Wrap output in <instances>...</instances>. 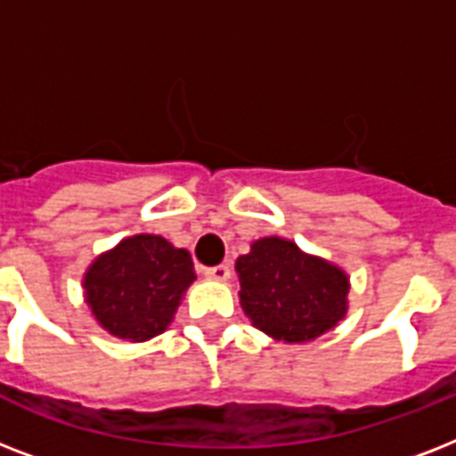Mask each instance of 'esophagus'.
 <instances>
[{"instance_id": "esophagus-1", "label": "esophagus", "mask_w": 456, "mask_h": 456, "mask_svg": "<svg viewBox=\"0 0 456 456\" xmlns=\"http://www.w3.org/2000/svg\"><path fill=\"white\" fill-rule=\"evenodd\" d=\"M229 274H232V272H229L227 265H215V267H208L206 270V277L215 279V281H227Z\"/></svg>"}]
</instances>
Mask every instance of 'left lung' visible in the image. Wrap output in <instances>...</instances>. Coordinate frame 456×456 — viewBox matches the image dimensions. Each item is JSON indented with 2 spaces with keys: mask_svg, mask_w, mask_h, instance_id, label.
I'll return each mask as SVG.
<instances>
[{
  "mask_svg": "<svg viewBox=\"0 0 456 456\" xmlns=\"http://www.w3.org/2000/svg\"><path fill=\"white\" fill-rule=\"evenodd\" d=\"M243 312L253 326L284 343H305L338 324L347 312V274L293 241L267 236L236 260Z\"/></svg>",
  "mask_w": 456,
  "mask_h": 456,
  "instance_id": "1",
  "label": "left lung"
}]
</instances>
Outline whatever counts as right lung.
<instances>
[{"mask_svg":"<svg viewBox=\"0 0 456 456\" xmlns=\"http://www.w3.org/2000/svg\"><path fill=\"white\" fill-rule=\"evenodd\" d=\"M196 274L189 250L156 234L123 239L85 272V298L99 324L132 343L163 333Z\"/></svg>","mask_w":456,"mask_h":456,"instance_id":"add662e5","label":"right lung"}]
</instances>
